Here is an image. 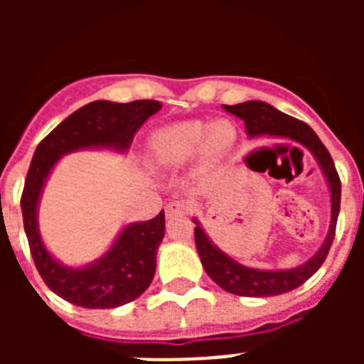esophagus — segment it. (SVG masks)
Returning a JSON list of instances; mask_svg holds the SVG:
<instances>
[{
    "label": "esophagus",
    "mask_w": 364,
    "mask_h": 364,
    "mask_svg": "<svg viewBox=\"0 0 364 364\" xmlns=\"http://www.w3.org/2000/svg\"><path fill=\"white\" fill-rule=\"evenodd\" d=\"M189 211V204L186 200H173L166 205V217H178V215H186Z\"/></svg>",
    "instance_id": "esophagus-1"
}]
</instances>
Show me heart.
Returning a JSON list of instances; mask_svg holds the SVG:
<instances>
[{
    "mask_svg": "<svg viewBox=\"0 0 364 364\" xmlns=\"http://www.w3.org/2000/svg\"><path fill=\"white\" fill-rule=\"evenodd\" d=\"M237 131L228 120L205 125L202 122H176L151 136V153L160 164L176 166L191 160L198 149L205 160H217L233 147Z\"/></svg>",
    "mask_w": 364,
    "mask_h": 364,
    "instance_id": "obj_1",
    "label": "heart"
}]
</instances>
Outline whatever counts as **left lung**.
Here are the masks:
<instances>
[{
    "instance_id": "8db88e82",
    "label": "left lung",
    "mask_w": 364,
    "mask_h": 364,
    "mask_svg": "<svg viewBox=\"0 0 364 364\" xmlns=\"http://www.w3.org/2000/svg\"><path fill=\"white\" fill-rule=\"evenodd\" d=\"M228 112L239 117L246 124V131L250 136H260V134H272V136L290 138L294 142L301 144L306 149L314 153L319 166L323 167L324 176L330 184V193H332V222H330V231L326 235V240L321 246V250L311 257L308 262L297 266L294 269H279V272H269V269H255L235 262L233 259L222 253L218 247L213 246L208 235L200 228L197 220L195 228V244L197 252L200 255L202 266L205 273L220 286L222 290L230 291L240 297H268V295H281L286 291H291L308 281L321 264L326 259L330 247H332L333 237H336L337 217H339L341 208V180L337 175L336 164L332 156L321 142L319 136L315 134L310 125L297 118L284 114L277 111L273 105L266 102H244L237 105H224Z\"/></svg>"
}]
</instances>
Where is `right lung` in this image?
I'll return each instance as SVG.
<instances>
[{"label": "right lung", "instance_id": "1", "mask_svg": "<svg viewBox=\"0 0 364 364\" xmlns=\"http://www.w3.org/2000/svg\"><path fill=\"white\" fill-rule=\"evenodd\" d=\"M162 107L156 100L129 104L91 102L74 111L38 144L21 193L23 228L38 273L50 290L82 308H117L149 288L156 269V250L166 231L164 210L147 222H136L118 235L104 257L85 268L62 266L45 250L38 231L36 210L41 189L60 156L82 147L125 151L144 122Z\"/></svg>", "mask_w": 364, "mask_h": 364}]
</instances>
